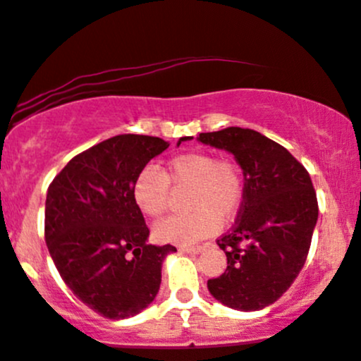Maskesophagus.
Segmentation results:
<instances>
[{
	"mask_svg": "<svg viewBox=\"0 0 361 361\" xmlns=\"http://www.w3.org/2000/svg\"><path fill=\"white\" fill-rule=\"evenodd\" d=\"M180 250L185 253H200L204 250V247H202V245H197V247H181Z\"/></svg>",
	"mask_w": 361,
	"mask_h": 361,
	"instance_id": "34e87169",
	"label": "esophagus"
}]
</instances>
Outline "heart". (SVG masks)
I'll return each mask as SVG.
<instances>
[{"label":"heart","mask_w":361,"mask_h":361,"mask_svg":"<svg viewBox=\"0 0 361 361\" xmlns=\"http://www.w3.org/2000/svg\"><path fill=\"white\" fill-rule=\"evenodd\" d=\"M169 185L188 188L185 216H173L154 226L161 243L190 245L212 235L221 223L238 212L245 192L243 169L235 159L217 157L207 150L174 156L162 173L142 169L133 181V200L145 216L159 217L169 204Z\"/></svg>","instance_id":"b5f03b06"}]
</instances>
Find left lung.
I'll return each instance as SVG.
<instances>
[{
	"label": "left lung",
	"instance_id": "8db88e82",
	"mask_svg": "<svg viewBox=\"0 0 361 361\" xmlns=\"http://www.w3.org/2000/svg\"><path fill=\"white\" fill-rule=\"evenodd\" d=\"M199 140L231 152L245 174L236 223L217 240L228 267L207 288L226 307L262 310L286 293L310 250L319 217L310 174L283 145L255 130L229 126L200 133Z\"/></svg>",
	"mask_w": 361,
	"mask_h": 361
}]
</instances>
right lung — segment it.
I'll return each mask as SVG.
<instances>
[{"label":"right lung","instance_id":"right-lung-1","mask_svg":"<svg viewBox=\"0 0 361 361\" xmlns=\"http://www.w3.org/2000/svg\"><path fill=\"white\" fill-rule=\"evenodd\" d=\"M169 147L149 135H116L75 156L47 188L44 238L59 276L80 302L106 319L147 308L173 245L147 243L133 181Z\"/></svg>","mask_w":361,"mask_h":361}]
</instances>
